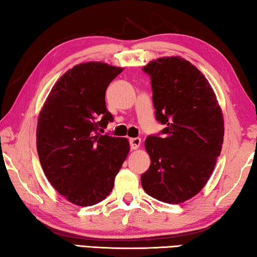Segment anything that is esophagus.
<instances>
[{
	"label": "esophagus",
	"mask_w": 257,
	"mask_h": 257,
	"mask_svg": "<svg viewBox=\"0 0 257 257\" xmlns=\"http://www.w3.org/2000/svg\"><path fill=\"white\" fill-rule=\"evenodd\" d=\"M129 143H130V147H132V150H137V149H139V146H141V144H142V139L141 138H130Z\"/></svg>",
	"instance_id": "1"
}]
</instances>
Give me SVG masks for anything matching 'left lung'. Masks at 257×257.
<instances>
[{"mask_svg": "<svg viewBox=\"0 0 257 257\" xmlns=\"http://www.w3.org/2000/svg\"><path fill=\"white\" fill-rule=\"evenodd\" d=\"M143 70L151 76L156 120L163 137L149 136L151 165L143 189L158 201L180 204L201 191L221 153L224 122L210 82L189 61L167 56Z\"/></svg>", "mask_w": 257, "mask_h": 257, "instance_id": "left-lung-1", "label": "left lung"}]
</instances>
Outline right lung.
<instances>
[{
	"mask_svg": "<svg viewBox=\"0 0 257 257\" xmlns=\"http://www.w3.org/2000/svg\"><path fill=\"white\" fill-rule=\"evenodd\" d=\"M122 70L95 61L77 64L52 87L38 115L36 147L43 171L75 205L105 199L130 151L127 138L98 133L113 120L105 92Z\"/></svg>",
	"mask_w": 257,
	"mask_h": 257,
	"instance_id": "right-lung-1",
	"label": "right lung"
}]
</instances>
